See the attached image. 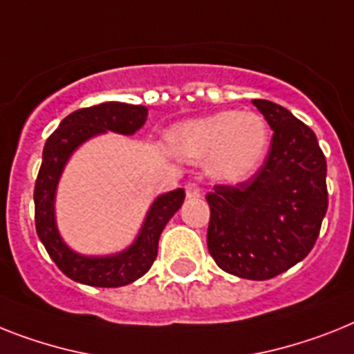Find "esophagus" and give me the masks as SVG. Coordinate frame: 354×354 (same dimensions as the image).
Masks as SVG:
<instances>
[{
	"mask_svg": "<svg viewBox=\"0 0 354 354\" xmlns=\"http://www.w3.org/2000/svg\"><path fill=\"white\" fill-rule=\"evenodd\" d=\"M184 189H186V197H189V198H195L201 195V186L195 183H188Z\"/></svg>",
	"mask_w": 354,
	"mask_h": 354,
	"instance_id": "esophagus-1",
	"label": "esophagus"
}]
</instances>
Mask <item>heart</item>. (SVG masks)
I'll return each instance as SVG.
<instances>
[{
	"instance_id": "heart-1",
	"label": "heart",
	"mask_w": 354,
	"mask_h": 354,
	"mask_svg": "<svg viewBox=\"0 0 354 354\" xmlns=\"http://www.w3.org/2000/svg\"><path fill=\"white\" fill-rule=\"evenodd\" d=\"M175 157L189 162L204 160L212 179L236 184L250 179L264 162L270 148V127L253 110H224L189 119L166 136Z\"/></svg>"
}]
</instances>
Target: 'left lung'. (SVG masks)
<instances>
[{"mask_svg": "<svg viewBox=\"0 0 354 354\" xmlns=\"http://www.w3.org/2000/svg\"><path fill=\"white\" fill-rule=\"evenodd\" d=\"M253 104L273 130L271 148L250 179L206 195L208 250L226 273L268 280L313 250L328 212V165L315 131L289 110L266 99Z\"/></svg>", "mask_w": 354, "mask_h": 354, "instance_id": "left-lung-1", "label": "left lung"}]
</instances>
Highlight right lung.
<instances>
[{
	"label": "right lung",
	"instance_id": "obj_1",
	"mask_svg": "<svg viewBox=\"0 0 354 354\" xmlns=\"http://www.w3.org/2000/svg\"><path fill=\"white\" fill-rule=\"evenodd\" d=\"M148 108L141 104L101 103L75 110L61 121L43 148V162L34 188L36 232L55 266L68 279L95 288H119L141 279L157 257L159 236L177 209L183 206L184 189H174L153 201L141 232L130 248L106 257H84L66 246L55 226L54 201L59 177L70 156L90 137L118 131L131 136L146 122Z\"/></svg>",
	"mask_w": 354,
	"mask_h": 354
}]
</instances>
